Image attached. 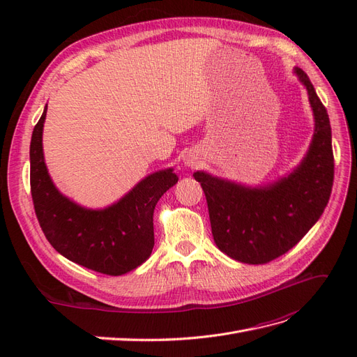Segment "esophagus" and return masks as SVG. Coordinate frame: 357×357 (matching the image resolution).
Wrapping results in <instances>:
<instances>
[{
	"instance_id": "1",
	"label": "esophagus",
	"mask_w": 357,
	"mask_h": 357,
	"mask_svg": "<svg viewBox=\"0 0 357 357\" xmlns=\"http://www.w3.org/2000/svg\"><path fill=\"white\" fill-rule=\"evenodd\" d=\"M183 162H185L186 167H195L198 162V158L193 153H188L185 158H183Z\"/></svg>"
}]
</instances>
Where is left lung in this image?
Instances as JSON below:
<instances>
[{
	"mask_svg": "<svg viewBox=\"0 0 357 357\" xmlns=\"http://www.w3.org/2000/svg\"><path fill=\"white\" fill-rule=\"evenodd\" d=\"M294 73L308 93L314 117L310 147L294 169L257 186L222 178L207 171L193 172L207 198L215 245L243 264H266L289 252L320 219L332 192L329 116L308 75L298 67Z\"/></svg>",
	"mask_w": 357,
	"mask_h": 357,
	"instance_id": "left-lung-1",
	"label": "left lung"
}]
</instances>
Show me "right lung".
I'll return each mask as SVG.
<instances>
[{
	"label": "right lung",
	"mask_w": 357,
	"mask_h": 357,
	"mask_svg": "<svg viewBox=\"0 0 357 357\" xmlns=\"http://www.w3.org/2000/svg\"><path fill=\"white\" fill-rule=\"evenodd\" d=\"M47 104L31 137V193L37 219L53 248L68 261L107 275H123L143 265L155 245L153 211L178 181L172 168L152 172L116 202L88 208L55 186L43 152Z\"/></svg>",
	"instance_id": "obj_1"
}]
</instances>
